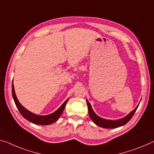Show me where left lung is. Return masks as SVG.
<instances>
[{
	"instance_id": "8db88e82",
	"label": "left lung",
	"mask_w": 154,
	"mask_h": 154,
	"mask_svg": "<svg viewBox=\"0 0 154 154\" xmlns=\"http://www.w3.org/2000/svg\"><path fill=\"white\" fill-rule=\"evenodd\" d=\"M87 107H88L89 115V116H90L91 119L93 120V122L96 125L105 129L117 128V127H119L120 126H122V125H125V124H127V122L131 120V118L133 117L134 113L136 112V111L137 109H138V105H138L137 106V107L135 108L131 113H129L127 116H125L119 120H111L104 119V118H102L100 117H99L98 116H97L95 113V112H94V110L92 109L91 104L89 103V101L87 100Z\"/></svg>"
}]
</instances>
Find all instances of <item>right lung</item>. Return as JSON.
Masks as SVG:
<instances>
[{
    "label": "right lung",
    "instance_id": "1",
    "mask_svg": "<svg viewBox=\"0 0 154 154\" xmlns=\"http://www.w3.org/2000/svg\"><path fill=\"white\" fill-rule=\"evenodd\" d=\"M11 90H12V96H13L14 103H15L16 107H17L18 111L20 112V114L22 115L25 119H27V120H29V122L36 125H49L53 124L54 122L57 121L59 117L60 116L61 114H62L64 109L65 107L66 104H67L68 101V99H67V100L65 101V103L60 106V108L58 109L56 112L51 113V114H49L47 116H39V115L34 114V113L30 112L29 111L26 109L23 105H21V104L19 103V101L18 100L17 97L16 96L14 84H12V89H11Z\"/></svg>",
    "mask_w": 154,
    "mask_h": 154
}]
</instances>
